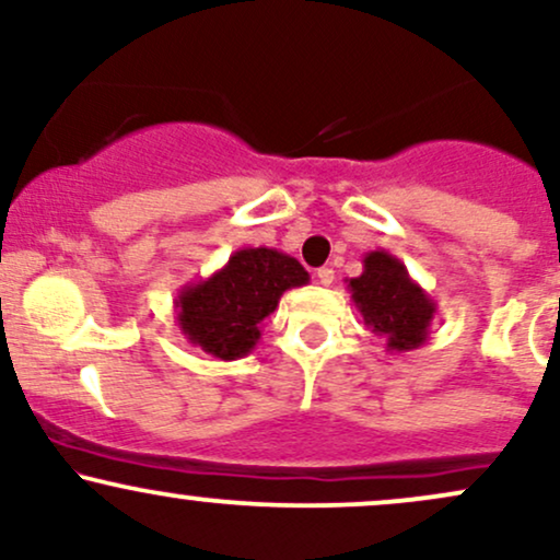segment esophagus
<instances>
[{
	"instance_id": "obj_1",
	"label": "esophagus",
	"mask_w": 560,
	"mask_h": 560,
	"mask_svg": "<svg viewBox=\"0 0 560 560\" xmlns=\"http://www.w3.org/2000/svg\"><path fill=\"white\" fill-rule=\"evenodd\" d=\"M318 284H324V287H329L331 281H334V271L331 268H318Z\"/></svg>"
}]
</instances>
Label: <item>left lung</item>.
<instances>
[{"mask_svg":"<svg viewBox=\"0 0 560 560\" xmlns=\"http://www.w3.org/2000/svg\"><path fill=\"white\" fill-rule=\"evenodd\" d=\"M347 289L365 326L387 342L389 352L419 350L429 339L436 302L387 249L365 253L363 273L347 281Z\"/></svg>","mask_w":560,"mask_h":560,"instance_id":"1","label":"left lung"}]
</instances>
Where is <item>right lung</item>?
Returning <instances> with one entry per match:
<instances>
[{
	"label": "right lung",
	"instance_id": "right-lung-1",
	"mask_svg": "<svg viewBox=\"0 0 560 560\" xmlns=\"http://www.w3.org/2000/svg\"><path fill=\"white\" fill-rule=\"evenodd\" d=\"M311 281L305 268L271 247H242L208 279L178 292L176 324L186 342L221 361L249 355L260 324L279 307L287 289Z\"/></svg>",
	"mask_w": 560,
	"mask_h": 560
}]
</instances>
